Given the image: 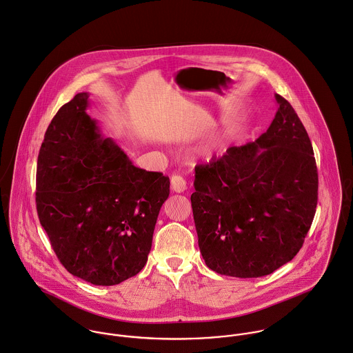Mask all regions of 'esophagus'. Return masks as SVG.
Returning <instances> with one entry per match:
<instances>
[{
	"mask_svg": "<svg viewBox=\"0 0 353 353\" xmlns=\"http://www.w3.org/2000/svg\"><path fill=\"white\" fill-rule=\"evenodd\" d=\"M170 185H172V190L177 194H181L187 190V181L181 177V176H172L170 179Z\"/></svg>",
	"mask_w": 353,
	"mask_h": 353,
	"instance_id": "esophagus-1",
	"label": "esophagus"
}]
</instances>
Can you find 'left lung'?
Wrapping results in <instances>:
<instances>
[{"label":"left lung","instance_id":"left-lung-1","mask_svg":"<svg viewBox=\"0 0 353 353\" xmlns=\"http://www.w3.org/2000/svg\"><path fill=\"white\" fill-rule=\"evenodd\" d=\"M276 99V117L256 141L195 166L198 243L218 274H272L300 251L316 212L312 144L292 105L279 94Z\"/></svg>","mask_w":353,"mask_h":353}]
</instances>
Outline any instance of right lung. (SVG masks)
Returning a JSON list of instances; mask_svg holds the SVG:
<instances>
[{"mask_svg":"<svg viewBox=\"0 0 353 353\" xmlns=\"http://www.w3.org/2000/svg\"><path fill=\"white\" fill-rule=\"evenodd\" d=\"M87 106L88 94H76L48 127L35 202L61 265L84 281L109 286L144 268L170 181L134 166L114 141L101 138Z\"/></svg>","mask_w":353,"mask_h":353,"instance_id":"obj_1","label":"right lung"}]
</instances>
